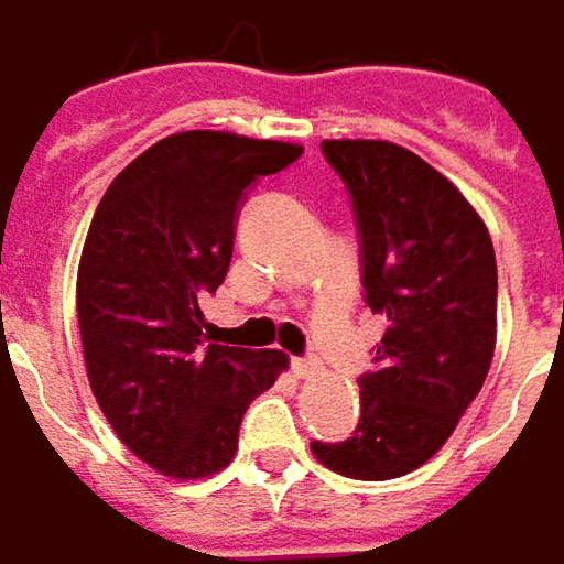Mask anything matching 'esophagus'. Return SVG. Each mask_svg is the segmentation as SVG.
I'll return each instance as SVG.
<instances>
[{
  "label": "esophagus",
  "instance_id": "34e87169",
  "mask_svg": "<svg viewBox=\"0 0 564 564\" xmlns=\"http://www.w3.org/2000/svg\"><path fill=\"white\" fill-rule=\"evenodd\" d=\"M293 375L296 378H316L319 375V361L316 358H293Z\"/></svg>",
  "mask_w": 564,
  "mask_h": 564
}]
</instances>
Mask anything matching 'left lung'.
I'll return each instance as SVG.
<instances>
[{"label": "left lung", "mask_w": 564, "mask_h": 564, "mask_svg": "<svg viewBox=\"0 0 564 564\" xmlns=\"http://www.w3.org/2000/svg\"><path fill=\"white\" fill-rule=\"evenodd\" d=\"M361 235L365 300L387 316L361 420L313 455L345 478L416 471L481 393L497 345V261L478 209L420 154L368 138L323 141Z\"/></svg>", "instance_id": "1"}]
</instances>
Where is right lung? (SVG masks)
<instances>
[{"mask_svg":"<svg viewBox=\"0 0 564 564\" xmlns=\"http://www.w3.org/2000/svg\"><path fill=\"white\" fill-rule=\"evenodd\" d=\"M300 154L290 141L177 131L96 206L77 271L86 375L109 426L158 475L223 471L248 403L290 368L278 348L206 345L199 303L226 281L245 189Z\"/></svg>","mask_w":564,"mask_h":564,"instance_id":"right-lung-1","label":"right lung"}]
</instances>
